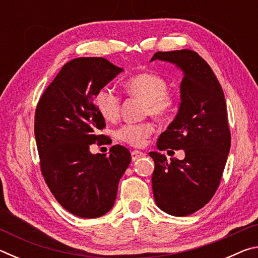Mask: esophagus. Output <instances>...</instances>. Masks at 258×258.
Returning <instances> with one entry per match:
<instances>
[{"instance_id": "34e87169", "label": "esophagus", "mask_w": 258, "mask_h": 258, "mask_svg": "<svg viewBox=\"0 0 258 258\" xmlns=\"http://www.w3.org/2000/svg\"><path fill=\"white\" fill-rule=\"evenodd\" d=\"M131 155H132V160H138L139 158H141V157H145L146 154L145 152L140 151V150H133L132 152H131Z\"/></svg>"}]
</instances>
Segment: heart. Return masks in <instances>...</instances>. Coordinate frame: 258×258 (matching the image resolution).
<instances>
[{"label":"heart","instance_id":"heart-1","mask_svg":"<svg viewBox=\"0 0 258 258\" xmlns=\"http://www.w3.org/2000/svg\"><path fill=\"white\" fill-rule=\"evenodd\" d=\"M126 92L145 100L146 113L163 119L173 112L176 99L167 91V82L155 73H140L130 77L125 83ZM120 95L115 90L102 87L95 94V106L100 115L108 121H115L120 113ZM155 126L149 121L127 123L115 130L117 141L132 147H142L154 133Z\"/></svg>","mask_w":258,"mask_h":258}]
</instances>
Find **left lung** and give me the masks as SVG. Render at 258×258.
<instances>
[{
  "label": "left lung",
  "instance_id": "8db88e82",
  "mask_svg": "<svg viewBox=\"0 0 258 258\" xmlns=\"http://www.w3.org/2000/svg\"><path fill=\"white\" fill-rule=\"evenodd\" d=\"M175 63L184 74L181 104L157 148L185 152L183 160L168 161L159 152H149L155 161L152 191L161 211L186 216L203 208L220 185L231 147L224 93L215 74L197 52H156L151 61Z\"/></svg>",
  "mask_w": 258,
  "mask_h": 258
}]
</instances>
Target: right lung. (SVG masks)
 <instances>
[{
  "mask_svg": "<svg viewBox=\"0 0 258 258\" xmlns=\"http://www.w3.org/2000/svg\"><path fill=\"white\" fill-rule=\"evenodd\" d=\"M123 69L107 59L76 58L63 64L46 87L35 111L34 132L42 175L58 203L82 218L110 211L130 151L112 146L110 154L90 152L106 135L95 94Z\"/></svg>",
  "mask_w": 258,
  "mask_h": 258,
  "instance_id": "right-lung-1",
  "label": "right lung"
}]
</instances>
